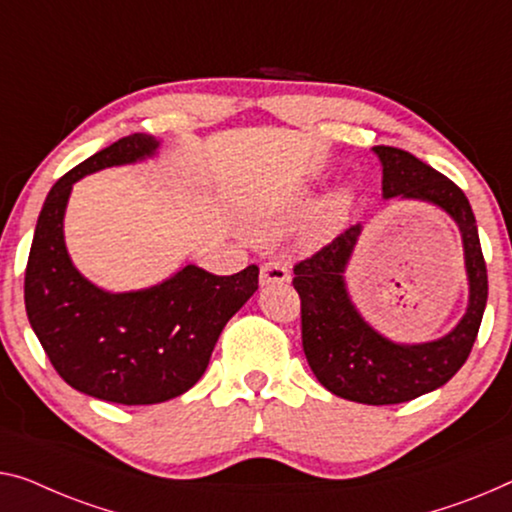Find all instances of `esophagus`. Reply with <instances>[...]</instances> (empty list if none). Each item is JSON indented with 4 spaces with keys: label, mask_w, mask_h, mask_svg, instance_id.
<instances>
[{
    "label": "esophagus",
    "mask_w": 512,
    "mask_h": 512,
    "mask_svg": "<svg viewBox=\"0 0 512 512\" xmlns=\"http://www.w3.org/2000/svg\"><path fill=\"white\" fill-rule=\"evenodd\" d=\"M289 269L282 262H264L262 271H259V282L262 285H282V282H289Z\"/></svg>",
    "instance_id": "34e87169"
}]
</instances>
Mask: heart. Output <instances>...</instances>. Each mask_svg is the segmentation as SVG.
Returning a JSON list of instances; mask_svg holds the SVG:
<instances>
[{
  "label": "heart",
  "mask_w": 512,
  "mask_h": 512,
  "mask_svg": "<svg viewBox=\"0 0 512 512\" xmlns=\"http://www.w3.org/2000/svg\"><path fill=\"white\" fill-rule=\"evenodd\" d=\"M349 207H352V195L349 190L338 188L324 197L322 202L312 209L308 223H305V236L310 241H326L340 230L349 216ZM310 202L305 197L299 200H289L269 207L264 211H257L248 218L250 230L259 236H280L285 232H292L294 227L301 225V220L308 216Z\"/></svg>",
  "instance_id": "b5f03b06"
}]
</instances>
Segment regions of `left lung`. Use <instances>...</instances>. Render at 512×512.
<instances>
[{
    "mask_svg": "<svg viewBox=\"0 0 512 512\" xmlns=\"http://www.w3.org/2000/svg\"><path fill=\"white\" fill-rule=\"evenodd\" d=\"M384 167L386 200L430 202L455 220L464 246L469 305L444 338L400 345L358 315L345 285V269L361 225L335 236L319 253L294 266L292 285L301 296V338L310 370L338 398L361 404H400L444 386L474 347L487 303V269L467 195L444 174L395 147H375Z\"/></svg>",
    "mask_w": 512,
    "mask_h": 512,
    "instance_id": "1",
    "label": "left lung"
}]
</instances>
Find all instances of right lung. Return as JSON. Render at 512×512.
I'll return each mask as SVG.
<instances>
[{"label": "right lung", "mask_w": 512, "mask_h": 512, "mask_svg": "<svg viewBox=\"0 0 512 512\" xmlns=\"http://www.w3.org/2000/svg\"><path fill=\"white\" fill-rule=\"evenodd\" d=\"M158 140L121 137L66 172L38 216L25 271L29 324L52 368L75 391L114 404H156L193 388L225 324L257 289L255 264L213 276L186 264L149 289L112 294L75 269L64 243L73 183L103 167L154 156Z\"/></svg>", "instance_id": "add662e5"}]
</instances>
